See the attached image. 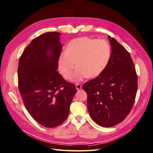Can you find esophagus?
<instances>
[{
  "label": "esophagus",
  "instance_id": "34e87169",
  "mask_svg": "<svg viewBox=\"0 0 153 153\" xmlns=\"http://www.w3.org/2000/svg\"><path fill=\"white\" fill-rule=\"evenodd\" d=\"M82 86L81 84H76V89L78 91L82 89Z\"/></svg>",
  "mask_w": 153,
  "mask_h": 153
}]
</instances>
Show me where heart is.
<instances>
[{"label": "heart", "instance_id": "1", "mask_svg": "<svg viewBox=\"0 0 153 153\" xmlns=\"http://www.w3.org/2000/svg\"><path fill=\"white\" fill-rule=\"evenodd\" d=\"M112 48L107 41L80 37L69 41L66 51L58 59V68L62 76L70 80L74 69L78 68L75 78H94L103 73L111 58Z\"/></svg>", "mask_w": 153, "mask_h": 153}]
</instances>
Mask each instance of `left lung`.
I'll return each instance as SVG.
<instances>
[{"instance_id": "8db88e82", "label": "left lung", "mask_w": 153, "mask_h": 153, "mask_svg": "<svg viewBox=\"0 0 153 153\" xmlns=\"http://www.w3.org/2000/svg\"><path fill=\"white\" fill-rule=\"evenodd\" d=\"M111 58L103 73L83 85L92 119L103 127L122 122L130 112L137 91V75L131 55L108 36Z\"/></svg>"}]
</instances>
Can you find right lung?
Listing matches in <instances>:
<instances>
[{
    "instance_id": "add662e5",
    "label": "right lung",
    "mask_w": 153,
    "mask_h": 153,
    "mask_svg": "<svg viewBox=\"0 0 153 153\" xmlns=\"http://www.w3.org/2000/svg\"><path fill=\"white\" fill-rule=\"evenodd\" d=\"M59 32H46L23 52L18 67V88L25 107L36 122L47 128L61 124L68 116L75 85L57 72L62 46Z\"/></svg>"
}]
</instances>
